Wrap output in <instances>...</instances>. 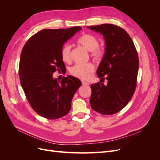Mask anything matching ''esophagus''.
<instances>
[{
    "mask_svg": "<svg viewBox=\"0 0 160 160\" xmlns=\"http://www.w3.org/2000/svg\"><path fill=\"white\" fill-rule=\"evenodd\" d=\"M81 83H82V85H85V86H88L89 85V83H88V82H86V81H82Z\"/></svg>",
    "mask_w": 160,
    "mask_h": 160,
    "instance_id": "esophagus-1",
    "label": "esophagus"
}]
</instances>
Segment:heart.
Masks as SVG:
<instances>
[{
    "mask_svg": "<svg viewBox=\"0 0 160 160\" xmlns=\"http://www.w3.org/2000/svg\"><path fill=\"white\" fill-rule=\"evenodd\" d=\"M77 42L85 49L90 51L91 57L95 59H101L105 55V49L99 46V41L96 36L92 34L86 33L82 35ZM62 60L65 62H69L71 60V47L69 44H65L62 47L61 50ZM94 65L91 62L87 63H77L72 67L70 72L72 75L82 80H87L90 78L93 72Z\"/></svg>",
    "mask_w": 160,
    "mask_h": 160,
    "instance_id": "b5f03b06",
    "label": "heart"
}]
</instances>
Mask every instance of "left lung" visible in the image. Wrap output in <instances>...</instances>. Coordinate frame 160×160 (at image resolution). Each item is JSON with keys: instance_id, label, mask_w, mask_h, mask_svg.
Masks as SVG:
<instances>
[{"instance_id": "obj_1", "label": "left lung", "mask_w": 160, "mask_h": 160, "mask_svg": "<svg viewBox=\"0 0 160 160\" xmlns=\"http://www.w3.org/2000/svg\"><path fill=\"white\" fill-rule=\"evenodd\" d=\"M100 32L105 41V52L97 69L98 82L91 85L92 109L102 115H113L122 110L132 99L137 86L139 69L138 52L128 33L112 24L89 26Z\"/></svg>"}]
</instances>
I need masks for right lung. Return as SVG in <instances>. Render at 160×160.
Wrapping results in <instances>:
<instances>
[{"label": "right lung", "instance_id": "add662e5", "mask_svg": "<svg viewBox=\"0 0 160 160\" xmlns=\"http://www.w3.org/2000/svg\"><path fill=\"white\" fill-rule=\"evenodd\" d=\"M81 28L43 29L22 48L18 69L21 84L31 108L43 118L55 119L68 113L72 99L81 85L79 79L71 75L60 82L52 77L57 70L65 69L62 47Z\"/></svg>", "mask_w": 160, "mask_h": 160}]
</instances>
